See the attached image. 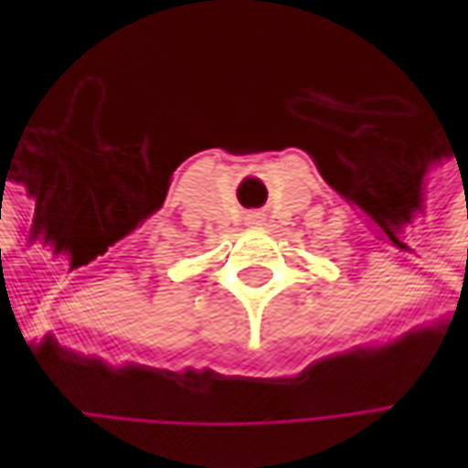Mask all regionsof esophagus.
Here are the masks:
<instances>
[{
    "mask_svg": "<svg viewBox=\"0 0 468 468\" xmlns=\"http://www.w3.org/2000/svg\"><path fill=\"white\" fill-rule=\"evenodd\" d=\"M260 219H262V214H251V225H254V222H260Z\"/></svg>",
    "mask_w": 468,
    "mask_h": 468,
    "instance_id": "34e87169",
    "label": "esophagus"
}]
</instances>
